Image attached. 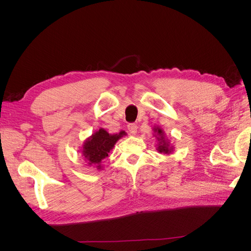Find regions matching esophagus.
Masks as SVG:
<instances>
[{"mask_svg":"<svg viewBox=\"0 0 251 251\" xmlns=\"http://www.w3.org/2000/svg\"><path fill=\"white\" fill-rule=\"evenodd\" d=\"M127 128H128L129 132H130L131 134L135 135V134H136V132H137V128H138V127H137V125H136V124H134V123H130V124H128Z\"/></svg>","mask_w":251,"mask_h":251,"instance_id":"obj_1","label":"esophagus"}]
</instances>
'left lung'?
Instances as JSON below:
<instances>
[{"mask_svg":"<svg viewBox=\"0 0 251 251\" xmlns=\"http://www.w3.org/2000/svg\"><path fill=\"white\" fill-rule=\"evenodd\" d=\"M154 132L156 133V135H157V141H159V147H157V151H159L160 152L169 154L171 151H172L173 149H172V147L170 148V146H169L170 142H168V141L166 140L165 134H164V131H163L161 128L156 127V128H154Z\"/></svg>","mask_w":251,"mask_h":251,"instance_id":"left-lung-1","label":"left lung"}]
</instances>
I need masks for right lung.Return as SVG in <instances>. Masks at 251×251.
<instances>
[{"mask_svg":"<svg viewBox=\"0 0 251 251\" xmlns=\"http://www.w3.org/2000/svg\"><path fill=\"white\" fill-rule=\"evenodd\" d=\"M124 135H126L125 131H121L118 134H109L104 129H100L84 142L83 156L89 162V165H97V168L100 169V162L109 155L116 142Z\"/></svg>","mask_w":251,"mask_h":251,"instance_id":"add662e5","label":"right lung"}]
</instances>
